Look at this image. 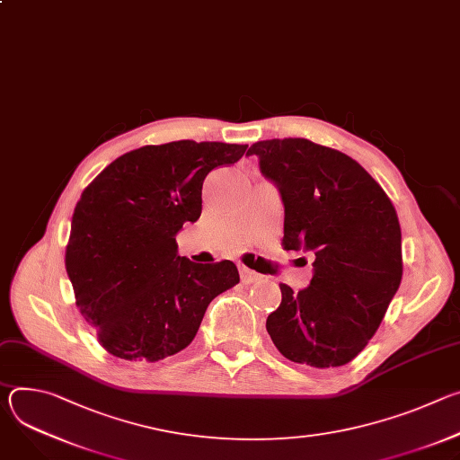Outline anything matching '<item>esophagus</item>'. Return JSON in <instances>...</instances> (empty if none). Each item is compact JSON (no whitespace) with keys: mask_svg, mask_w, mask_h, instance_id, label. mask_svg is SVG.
I'll list each match as a JSON object with an SVG mask.
<instances>
[{"mask_svg":"<svg viewBox=\"0 0 460 460\" xmlns=\"http://www.w3.org/2000/svg\"><path fill=\"white\" fill-rule=\"evenodd\" d=\"M240 279H242L243 284H252V282H258L261 279V275H258L256 271H251L249 268L242 266L240 268Z\"/></svg>","mask_w":460,"mask_h":460,"instance_id":"obj_1","label":"esophagus"}]
</instances>
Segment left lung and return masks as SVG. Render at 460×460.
<instances>
[{"label":"left lung","instance_id":"obj_1","mask_svg":"<svg viewBox=\"0 0 460 460\" xmlns=\"http://www.w3.org/2000/svg\"><path fill=\"white\" fill-rule=\"evenodd\" d=\"M284 204V247L313 252V279L268 316V333L289 360L337 367L378 330L402 279V234L387 194L348 155L305 138L249 147Z\"/></svg>","mask_w":460,"mask_h":460}]
</instances>
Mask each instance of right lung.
<instances>
[{"instance_id": "obj_1", "label": "right lung", "mask_w": 460, "mask_h": 460, "mask_svg": "<svg viewBox=\"0 0 460 460\" xmlns=\"http://www.w3.org/2000/svg\"><path fill=\"white\" fill-rule=\"evenodd\" d=\"M247 146L180 140L107 165L76 204L65 268L82 316L114 357L156 362L187 348L209 302L240 282L229 260L196 264L176 234L202 213L206 176Z\"/></svg>"}]
</instances>
